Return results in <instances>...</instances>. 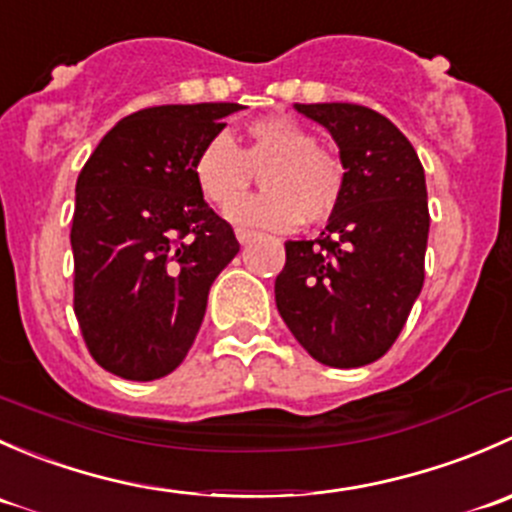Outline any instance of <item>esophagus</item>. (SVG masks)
Returning <instances> with one entry per match:
<instances>
[{
	"mask_svg": "<svg viewBox=\"0 0 512 512\" xmlns=\"http://www.w3.org/2000/svg\"><path fill=\"white\" fill-rule=\"evenodd\" d=\"M235 235H237V242H240V245H247V242H250L252 237L257 235V232L255 230H247V227H237Z\"/></svg>",
	"mask_w": 512,
	"mask_h": 512,
	"instance_id": "34e87169",
	"label": "esophagus"
}]
</instances>
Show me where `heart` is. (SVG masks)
I'll return each mask as SVG.
<instances>
[{
  "mask_svg": "<svg viewBox=\"0 0 512 512\" xmlns=\"http://www.w3.org/2000/svg\"><path fill=\"white\" fill-rule=\"evenodd\" d=\"M255 169L263 170L266 193L238 201ZM193 178L208 203L218 208L233 203L227 208L232 223L270 230H292L302 220L322 223L344 193L342 163L285 116L252 121L240 148L225 133L210 138L193 160Z\"/></svg>",
  "mask_w": 512,
  "mask_h": 512,
  "instance_id": "1",
  "label": "heart"
}]
</instances>
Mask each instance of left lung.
Segmentation results:
<instances>
[{"mask_svg":"<svg viewBox=\"0 0 512 512\" xmlns=\"http://www.w3.org/2000/svg\"><path fill=\"white\" fill-rule=\"evenodd\" d=\"M332 133L344 193L317 240H287L275 302L319 364L356 369L396 342L423 287L426 175L409 138L359 103H294Z\"/></svg>","mask_w":512,"mask_h":512,"instance_id":"left-lung-1","label":"left lung"}]
</instances>
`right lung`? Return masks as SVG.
I'll list each match as a JSON object with an SVG mask.
<instances>
[{
    "mask_svg": "<svg viewBox=\"0 0 512 512\" xmlns=\"http://www.w3.org/2000/svg\"><path fill=\"white\" fill-rule=\"evenodd\" d=\"M240 103H175L121 118L76 180L74 312L98 366L128 381L178 369L208 292L240 252L193 178Z\"/></svg>",
    "mask_w": 512,
    "mask_h": 512,
    "instance_id": "right-lung-1",
    "label": "right lung"
}]
</instances>
